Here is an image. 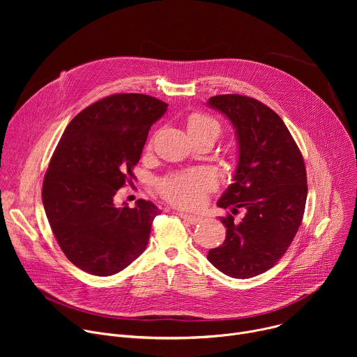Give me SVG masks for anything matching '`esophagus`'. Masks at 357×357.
Wrapping results in <instances>:
<instances>
[{
  "mask_svg": "<svg viewBox=\"0 0 357 357\" xmlns=\"http://www.w3.org/2000/svg\"><path fill=\"white\" fill-rule=\"evenodd\" d=\"M179 216L189 225H197L202 222V218H199V216H193V215H188V213H181Z\"/></svg>",
  "mask_w": 357,
  "mask_h": 357,
  "instance_id": "1",
  "label": "esophagus"
}]
</instances>
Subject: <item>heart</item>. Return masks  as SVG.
<instances>
[{
  "instance_id": "b5f03b06",
  "label": "heart",
  "mask_w": 357,
  "mask_h": 357,
  "mask_svg": "<svg viewBox=\"0 0 357 357\" xmlns=\"http://www.w3.org/2000/svg\"><path fill=\"white\" fill-rule=\"evenodd\" d=\"M188 130L189 132H212L218 137L220 124L212 116L193 114L188 121ZM216 176L211 171L197 168L164 179L160 189L174 205L193 208L202 205L208 192L216 188Z\"/></svg>"
}]
</instances>
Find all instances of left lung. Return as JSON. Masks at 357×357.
<instances>
[{
	"mask_svg": "<svg viewBox=\"0 0 357 357\" xmlns=\"http://www.w3.org/2000/svg\"><path fill=\"white\" fill-rule=\"evenodd\" d=\"M209 106L222 112L236 128L238 164L234 183L218 206L246 209L236 222L220 218L226 230L222 245L208 260L233 278H250L274 267L292 243L303 218L308 185L303 157L281 117L261 101L241 94H219Z\"/></svg>",
	"mask_w": 357,
	"mask_h": 357,
	"instance_id": "left-lung-1",
	"label": "left lung"
}]
</instances>
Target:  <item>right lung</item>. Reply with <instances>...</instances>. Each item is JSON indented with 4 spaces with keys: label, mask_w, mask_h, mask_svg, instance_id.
I'll return each mask as SVG.
<instances>
[{
    "label": "right lung",
    "mask_w": 357,
    "mask_h": 357,
    "mask_svg": "<svg viewBox=\"0 0 357 357\" xmlns=\"http://www.w3.org/2000/svg\"><path fill=\"white\" fill-rule=\"evenodd\" d=\"M167 107L146 94H112L82 110L59 139L42 202L59 247L80 270L113 275L145 250L160 209L144 199L116 208L114 195L135 179L148 131Z\"/></svg>",
    "instance_id": "obj_1"
}]
</instances>
